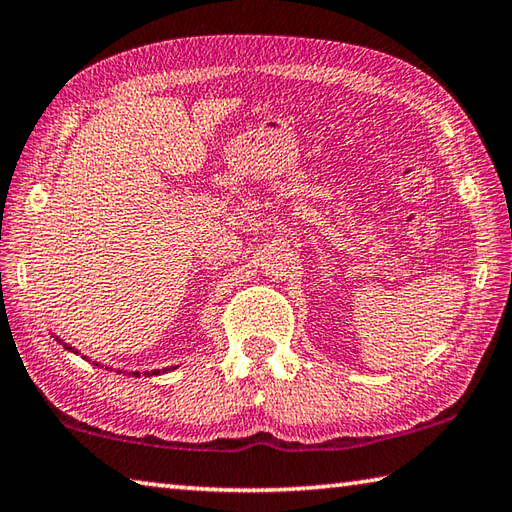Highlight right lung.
Returning <instances> with one entry per match:
<instances>
[{
  "label": "right lung",
  "mask_w": 512,
  "mask_h": 512,
  "mask_svg": "<svg viewBox=\"0 0 512 512\" xmlns=\"http://www.w3.org/2000/svg\"><path fill=\"white\" fill-rule=\"evenodd\" d=\"M54 339H56L60 345H63L65 350L74 352V354H81L79 350L72 348V345H67V343L60 341L58 336H54ZM83 359H88V357H83ZM94 363H97V361H94ZM97 366H101V363H97ZM101 368H103V366H101ZM169 370H176V366H173V368H162V370H144V372H140V370H131V372H128V370H117V372H119V375H121V372H124V375H133V377H140V375H144V377H158V375H162V372H169Z\"/></svg>",
  "instance_id": "right-lung-1"
}]
</instances>
